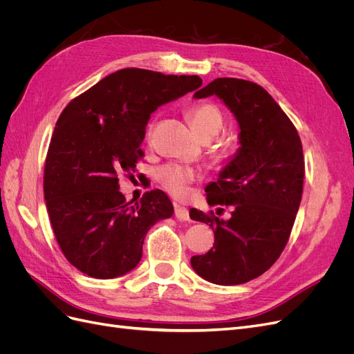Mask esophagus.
Returning a JSON list of instances; mask_svg holds the SVG:
<instances>
[{
    "label": "esophagus",
    "instance_id": "1",
    "mask_svg": "<svg viewBox=\"0 0 354 354\" xmlns=\"http://www.w3.org/2000/svg\"><path fill=\"white\" fill-rule=\"evenodd\" d=\"M174 216H176L178 220H181V221H189V220H190L189 209L185 208V207L177 205V203H176V207H174Z\"/></svg>",
    "mask_w": 354,
    "mask_h": 354
}]
</instances>
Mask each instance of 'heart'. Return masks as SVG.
<instances>
[{
    "mask_svg": "<svg viewBox=\"0 0 354 354\" xmlns=\"http://www.w3.org/2000/svg\"><path fill=\"white\" fill-rule=\"evenodd\" d=\"M189 121L195 133L202 138L203 136H216L223 127V115L218 111L217 106L211 103H203L195 106L189 112ZM156 180L168 194L174 196H185L192 181L195 180V173L187 167L181 165H164L158 168Z\"/></svg>",
    "mask_w": 354,
    "mask_h": 354,
    "instance_id": "1",
    "label": "heart"
}]
</instances>
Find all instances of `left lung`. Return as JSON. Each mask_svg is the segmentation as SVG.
Listing matches in <instances>:
<instances>
[{
    "label": "left lung",
    "instance_id": "left-lung-1",
    "mask_svg": "<svg viewBox=\"0 0 354 354\" xmlns=\"http://www.w3.org/2000/svg\"><path fill=\"white\" fill-rule=\"evenodd\" d=\"M209 95L238 121L239 147L207 186V202L233 211L223 220L190 209V218L208 224L216 239L190 264L211 283L239 285L269 270L285 248L303 195V146L294 124L259 84L217 78L194 97Z\"/></svg>",
    "mask_w": 354,
    "mask_h": 354
}]
</instances>
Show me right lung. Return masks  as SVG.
I'll use <instances>...</instances> for the list:
<instances>
[{"label":"right lung","mask_w":354,"mask_h":354,"mask_svg":"<svg viewBox=\"0 0 354 354\" xmlns=\"http://www.w3.org/2000/svg\"><path fill=\"white\" fill-rule=\"evenodd\" d=\"M198 75L116 71L73 99L59 116L44 168L53 232L68 261L95 279H113L142 260L155 223L173 216L162 190L127 202L120 176L134 173L151 115L199 88Z\"/></svg>","instance_id":"1"}]
</instances>
